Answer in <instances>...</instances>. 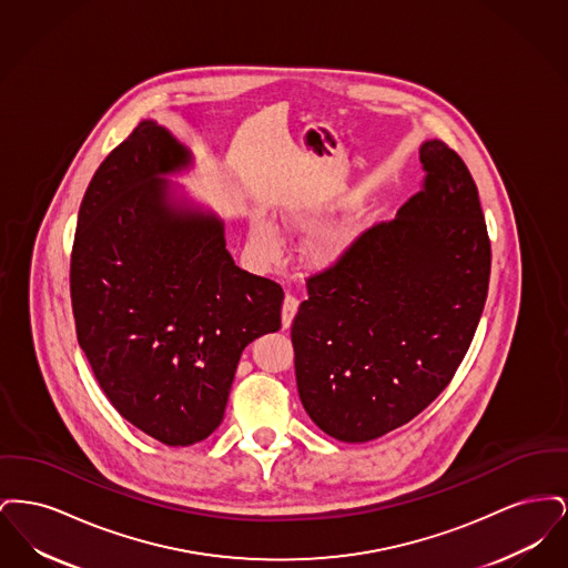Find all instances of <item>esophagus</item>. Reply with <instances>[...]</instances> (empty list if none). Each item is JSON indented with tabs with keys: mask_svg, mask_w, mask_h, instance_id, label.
Instances as JSON below:
<instances>
[{
	"mask_svg": "<svg viewBox=\"0 0 568 568\" xmlns=\"http://www.w3.org/2000/svg\"><path fill=\"white\" fill-rule=\"evenodd\" d=\"M297 311V300L294 296H285L283 300V311H281V317H283V327H290L294 322V315Z\"/></svg>",
	"mask_w": 568,
	"mask_h": 568,
	"instance_id": "esophagus-1",
	"label": "esophagus"
}]
</instances>
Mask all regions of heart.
Returning a JSON list of instances; mask_svg holds the SVG:
<instances>
[{
  "instance_id": "obj_1",
  "label": "heart",
  "mask_w": 568,
  "mask_h": 568,
  "mask_svg": "<svg viewBox=\"0 0 568 568\" xmlns=\"http://www.w3.org/2000/svg\"><path fill=\"white\" fill-rule=\"evenodd\" d=\"M327 213H329L327 206H311V209H300V211L290 213L287 219L296 230H313L320 223H324ZM362 232H364V219H359V216H353L349 221H343L338 225H332L327 230L317 232L306 243L308 262L320 268L338 264L341 260L347 257V253L352 251L353 244L357 243ZM251 241L255 244V248L266 257L276 255V251L281 246L278 232L266 216H255L251 221Z\"/></svg>"
}]
</instances>
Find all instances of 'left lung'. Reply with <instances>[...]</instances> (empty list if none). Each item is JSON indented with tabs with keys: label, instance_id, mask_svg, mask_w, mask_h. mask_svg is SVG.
Returning <instances> with one entry per match:
<instances>
[{
	"label": "left lung",
	"instance_id": "left-lung-1",
	"mask_svg": "<svg viewBox=\"0 0 568 568\" xmlns=\"http://www.w3.org/2000/svg\"><path fill=\"white\" fill-rule=\"evenodd\" d=\"M419 160L424 190L308 278L292 324L302 406L343 443L392 433L430 405L484 313L491 251L477 185L440 140Z\"/></svg>",
	"mask_w": 568,
	"mask_h": 568
}]
</instances>
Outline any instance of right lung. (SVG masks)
Masks as SVG:
<instances>
[{
    "label": "right lung",
    "mask_w": 568,
    "mask_h": 568,
    "mask_svg": "<svg viewBox=\"0 0 568 568\" xmlns=\"http://www.w3.org/2000/svg\"><path fill=\"white\" fill-rule=\"evenodd\" d=\"M193 155L140 121L82 197L70 264L79 345L132 426L187 447L223 422L244 347L281 327L283 290L241 271L225 225L165 181Z\"/></svg>",
    "instance_id": "1"
}]
</instances>
